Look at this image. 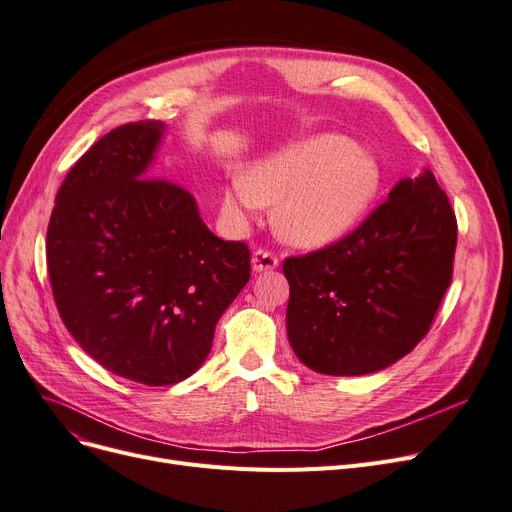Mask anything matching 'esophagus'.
<instances>
[{
    "label": "esophagus",
    "mask_w": 512,
    "mask_h": 512,
    "mask_svg": "<svg viewBox=\"0 0 512 512\" xmlns=\"http://www.w3.org/2000/svg\"><path fill=\"white\" fill-rule=\"evenodd\" d=\"M251 265H253V272H270V270H274L276 265H278V257L272 251L257 249L253 253Z\"/></svg>",
    "instance_id": "obj_1"
}]
</instances>
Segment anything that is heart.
<instances>
[{
    "label": "heart",
    "instance_id": "1",
    "mask_svg": "<svg viewBox=\"0 0 512 512\" xmlns=\"http://www.w3.org/2000/svg\"><path fill=\"white\" fill-rule=\"evenodd\" d=\"M381 186L383 171L372 154L326 133L251 167L226 190L224 209L240 219L257 205H278L274 221L282 238L322 247L358 224Z\"/></svg>",
    "mask_w": 512,
    "mask_h": 512
}]
</instances>
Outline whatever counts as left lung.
<instances>
[{
    "label": "left lung",
    "mask_w": 512,
    "mask_h": 512,
    "mask_svg": "<svg viewBox=\"0 0 512 512\" xmlns=\"http://www.w3.org/2000/svg\"><path fill=\"white\" fill-rule=\"evenodd\" d=\"M456 215L425 173L399 180L345 238L286 257V332L297 358L332 376L379 372L427 335L452 282Z\"/></svg>",
    "instance_id": "left-lung-1"
}]
</instances>
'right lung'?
Listing matches in <instances>:
<instances>
[{"label":"right lung","instance_id":"add662e5","mask_svg":"<svg viewBox=\"0 0 512 512\" xmlns=\"http://www.w3.org/2000/svg\"><path fill=\"white\" fill-rule=\"evenodd\" d=\"M163 131L146 119L100 138L64 177L46 238L64 326L106 370L150 387L203 366L251 278L247 244L217 238L186 188L148 177Z\"/></svg>","mask_w":512,"mask_h":512}]
</instances>
